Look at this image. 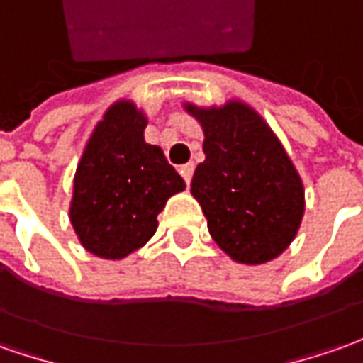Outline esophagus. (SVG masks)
Returning a JSON list of instances; mask_svg holds the SVG:
<instances>
[{
    "label": "esophagus",
    "instance_id": "1",
    "mask_svg": "<svg viewBox=\"0 0 363 363\" xmlns=\"http://www.w3.org/2000/svg\"><path fill=\"white\" fill-rule=\"evenodd\" d=\"M192 172H194V162H186V164H182V167H181V174H182V179H184V182H186V184H191Z\"/></svg>",
    "mask_w": 363,
    "mask_h": 363
}]
</instances>
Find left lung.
I'll list each match as a JSON object with an SVG mask.
<instances>
[{
    "mask_svg": "<svg viewBox=\"0 0 363 363\" xmlns=\"http://www.w3.org/2000/svg\"><path fill=\"white\" fill-rule=\"evenodd\" d=\"M201 123L206 159L192 196L214 242L238 264H266L296 238L304 216V184L262 115L244 101L220 107L182 105Z\"/></svg>",
    "mask_w": 363,
    "mask_h": 363,
    "instance_id": "8db88e82",
    "label": "left lung"
}]
</instances>
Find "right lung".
<instances>
[{"label": "right lung", "mask_w": 363, "mask_h": 363, "mask_svg": "<svg viewBox=\"0 0 363 363\" xmlns=\"http://www.w3.org/2000/svg\"><path fill=\"white\" fill-rule=\"evenodd\" d=\"M147 115L115 101L95 125L73 179L69 220L87 252L121 260L157 233V216L186 184L157 145L145 140Z\"/></svg>", "instance_id": "add662e5"}]
</instances>
